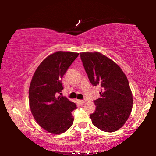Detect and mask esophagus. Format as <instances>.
Returning <instances> with one entry per match:
<instances>
[{
  "label": "esophagus",
  "instance_id": "obj_1",
  "mask_svg": "<svg viewBox=\"0 0 156 156\" xmlns=\"http://www.w3.org/2000/svg\"><path fill=\"white\" fill-rule=\"evenodd\" d=\"M79 102H80V103H81V104H84L86 102V100H79Z\"/></svg>",
  "mask_w": 156,
  "mask_h": 156
}]
</instances>
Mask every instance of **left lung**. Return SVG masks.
Returning a JSON list of instances; mask_svg holds the SVG:
<instances>
[{
	"label": "left lung",
	"instance_id": "1",
	"mask_svg": "<svg viewBox=\"0 0 156 156\" xmlns=\"http://www.w3.org/2000/svg\"><path fill=\"white\" fill-rule=\"evenodd\" d=\"M89 80L101 88L94 100L95 112L89 115L93 125L101 131L114 132L131 114L133 96L126 75L115 62L99 52L80 53Z\"/></svg>",
	"mask_w": 156,
	"mask_h": 156
}]
</instances>
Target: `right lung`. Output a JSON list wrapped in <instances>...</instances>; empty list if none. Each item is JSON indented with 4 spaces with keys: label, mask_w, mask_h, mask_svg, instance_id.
Wrapping results in <instances>:
<instances>
[{
    "label": "right lung",
    "mask_w": 156,
    "mask_h": 156,
    "mask_svg": "<svg viewBox=\"0 0 156 156\" xmlns=\"http://www.w3.org/2000/svg\"><path fill=\"white\" fill-rule=\"evenodd\" d=\"M78 53L57 51L43 60L31 79L29 102L37 123L54 134L64 133L72 125L76 105L61 94L62 78Z\"/></svg>",
    "instance_id": "add662e5"
}]
</instances>
